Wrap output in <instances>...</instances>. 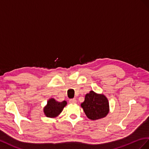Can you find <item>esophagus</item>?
<instances>
[{
  "label": "esophagus",
  "mask_w": 149,
  "mask_h": 149,
  "mask_svg": "<svg viewBox=\"0 0 149 149\" xmlns=\"http://www.w3.org/2000/svg\"><path fill=\"white\" fill-rule=\"evenodd\" d=\"M69 102L70 104H75L76 102H77V100H76L75 99H70L69 100Z\"/></svg>",
  "instance_id": "obj_1"
}]
</instances>
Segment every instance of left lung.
Returning <instances> with one entry per match:
<instances>
[{
    "label": "left lung",
    "instance_id": "left-lung-1",
    "mask_svg": "<svg viewBox=\"0 0 149 149\" xmlns=\"http://www.w3.org/2000/svg\"><path fill=\"white\" fill-rule=\"evenodd\" d=\"M81 107L87 117L93 120L105 117L109 112V102L106 97L93 91L86 95Z\"/></svg>",
    "mask_w": 149,
    "mask_h": 149
}]
</instances>
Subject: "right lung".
Masks as SVG:
<instances>
[{
  "instance_id": "add662e5",
  "label": "right lung",
  "mask_w": 149,
  "mask_h": 149,
  "mask_svg": "<svg viewBox=\"0 0 149 149\" xmlns=\"http://www.w3.org/2000/svg\"><path fill=\"white\" fill-rule=\"evenodd\" d=\"M67 104L66 101L58 102L54 99H49L47 105L44 108V112L45 116L48 117H54L60 113Z\"/></svg>"
}]
</instances>
